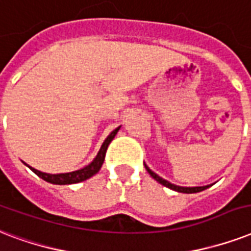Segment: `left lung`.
Here are the masks:
<instances>
[{"label": "left lung", "instance_id": "obj_1", "mask_svg": "<svg viewBox=\"0 0 251 251\" xmlns=\"http://www.w3.org/2000/svg\"><path fill=\"white\" fill-rule=\"evenodd\" d=\"M145 169H147V172L151 174V176H153L157 182H160L161 184H164L165 187L172 188V190H174V191L184 192V194H194V192H200V191H203V190H205V188L209 187V186H203V187H180V186H176V184L170 183V182H168V180H165L164 178L158 176L156 173H153L151 169L148 168L147 165H145Z\"/></svg>", "mask_w": 251, "mask_h": 251}]
</instances>
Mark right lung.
Segmentation results:
<instances>
[{
  "label": "right lung",
  "instance_id": "1",
  "mask_svg": "<svg viewBox=\"0 0 251 251\" xmlns=\"http://www.w3.org/2000/svg\"><path fill=\"white\" fill-rule=\"evenodd\" d=\"M119 128H115L114 131L107 136V139L104 140V143L102 144V147L99 149L98 154L94 158V161L89 164L87 166H85L83 169H79V170H75V172L72 173H64V174H47V173H42L36 170V169L28 168L32 170V172L36 174L38 176H40L42 179L47 180V182H50V183L53 184H72V183H78V182H82V180H86L87 178H90L94 174L99 172V169L102 168V164H103L104 161V156H106V151H107L108 144L111 143L112 139L115 137V135L119 131Z\"/></svg>",
  "mask_w": 251,
  "mask_h": 251
}]
</instances>
